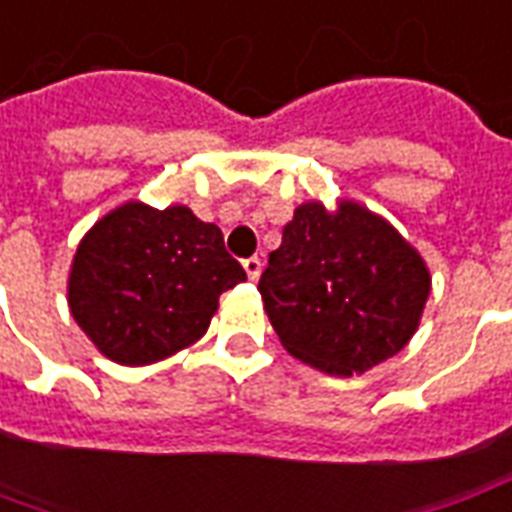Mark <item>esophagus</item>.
<instances>
[{
  "label": "esophagus",
  "mask_w": 512,
  "mask_h": 512,
  "mask_svg": "<svg viewBox=\"0 0 512 512\" xmlns=\"http://www.w3.org/2000/svg\"><path fill=\"white\" fill-rule=\"evenodd\" d=\"M260 268H263L260 257H247V260H244V271H247V276L252 279V282H257V276H260Z\"/></svg>",
  "instance_id": "34e87169"
}]
</instances>
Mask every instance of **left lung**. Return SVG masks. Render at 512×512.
<instances>
[{
    "label": "left lung",
    "instance_id": "8db88e82",
    "mask_svg": "<svg viewBox=\"0 0 512 512\" xmlns=\"http://www.w3.org/2000/svg\"><path fill=\"white\" fill-rule=\"evenodd\" d=\"M257 290L292 357L330 376L368 373L419 330L432 276L395 225L357 201L300 204Z\"/></svg>",
    "mask_w": 512,
    "mask_h": 512
}]
</instances>
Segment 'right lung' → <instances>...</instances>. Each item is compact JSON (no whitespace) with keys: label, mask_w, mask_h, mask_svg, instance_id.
I'll list each match as a JSON object with an SVG mask.
<instances>
[{"label":"right lung","mask_w":512,"mask_h":512,"mask_svg":"<svg viewBox=\"0 0 512 512\" xmlns=\"http://www.w3.org/2000/svg\"><path fill=\"white\" fill-rule=\"evenodd\" d=\"M244 279L214 222L182 204L152 209L128 201L83 236L66 300L107 360L142 368L193 346L209 330L222 292Z\"/></svg>","instance_id":"add662e5"}]
</instances>
